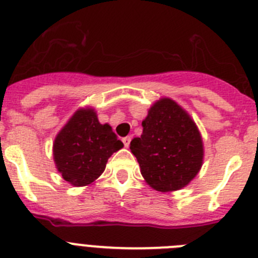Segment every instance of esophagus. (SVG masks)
I'll use <instances>...</instances> for the list:
<instances>
[{
    "mask_svg": "<svg viewBox=\"0 0 258 258\" xmlns=\"http://www.w3.org/2000/svg\"><path fill=\"white\" fill-rule=\"evenodd\" d=\"M131 141H132L131 137H124V138H122V143H124L125 147H129V145H131Z\"/></svg>",
    "mask_w": 258,
    "mask_h": 258,
    "instance_id": "obj_1",
    "label": "esophagus"
}]
</instances>
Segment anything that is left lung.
<instances>
[{
    "label": "left lung",
    "mask_w": 258,
    "mask_h": 258,
    "mask_svg": "<svg viewBox=\"0 0 258 258\" xmlns=\"http://www.w3.org/2000/svg\"><path fill=\"white\" fill-rule=\"evenodd\" d=\"M143 133L131 142L141 174L158 192L184 188L200 171L202 137L188 112L175 101L161 98L148 110Z\"/></svg>",
    "instance_id": "obj_1"
}]
</instances>
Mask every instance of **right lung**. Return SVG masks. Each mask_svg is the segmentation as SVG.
Returning <instances> with one entry per match:
<instances>
[{
    "label": "right lung",
    "instance_id": "add662e5",
    "mask_svg": "<svg viewBox=\"0 0 258 258\" xmlns=\"http://www.w3.org/2000/svg\"><path fill=\"white\" fill-rule=\"evenodd\" d=\"M124 147L108 124H101L93 108H79L56 136L53 160L63 180L74 186L93 183L113 152Z\"/></svg>",
    "mask_w": 258,
    "mask_h": 258
}]
</instances>
